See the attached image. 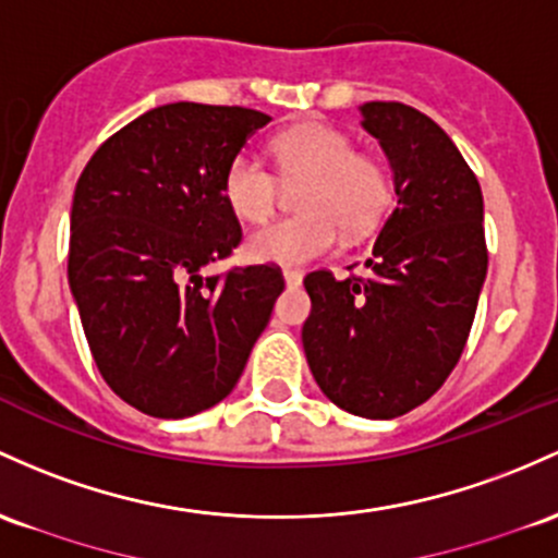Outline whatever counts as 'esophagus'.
Here are the masks:
<instances>
[{
    "instance_id": "1",
    "label": "esophagus",
    "mask_w": 558,
    "mask_h": 558,
    "mask_svg": "<svg viewBox=\"0 0 558 558\" xmlns=\"http://www.w3.org/2000/svg\"><path fill=\"white\" fill-rule=\"evenodd\" d=\"M283 280L289 289H299V286H302V272H296V269H283Z\"/></svg>"
}]
</instances>
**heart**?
<instances>
[{
  "label": "heart",
  "instance_id": "b5f03b06",
  "mask_svg": "<svg viewBox=\"0 0 558 558\" xmlns=\"http://www.w3.org/2000/svg\"><path fill=\"white\" fill-rule=\"evenodd\" d=\"M275 161L299 190V217H286L251 232L246 254L254 262L302 267L336 246L339 228L349 235L371 230L389 206V180L381 163L357 156L344 132L307 126L275 140ZM225 198L248 222H262L278 204V180L262 158L243 150L225 169Z\"/></svg>",
  "mask_w": 558,
  "mask_h": 558
}]
</instances>
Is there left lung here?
Segmentation results:
<instances>
[{
    "label": "left lung",
    "mask_w": 558,
    "mask_h": 558,
    "mask_svg": "<svg viewBox=\"0 0 558 558\" xmlns=\"http://www.w3.org/2000/svg\"><path fill=\"white\" fill-rule=\"evenodd\" d=\"M363 130L387 153L397 206L368 278H304L302 344L317 387L363 418H397L445 384L466 347L487 275L485 204L439 124L402 102H365Z\"/></svg>",
    "instance_id": "8db88e82"
}]
</instances>
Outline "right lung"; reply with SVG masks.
Returning a JSON list of instances; mask_svg holds the SVG:
<instances>
[{
  "label": "right lung",
  "mask_w": 558,
  "mask_h": 558,
  "mask_svg": "<svg viewBox=\"0 0 558 558\" xmlns=\"http://www.w3.org/2000/svg\"><path fill=\"white\" fill-rule=\"evenodd\" d=\"M267 121L169 102L108 137L76 182L73 302L108 387L153 418L222 402L286 289L275 265L204 275L241 243L225 169Z\"/></svg>",
  "instance_id": "1"
}]
</instances>
